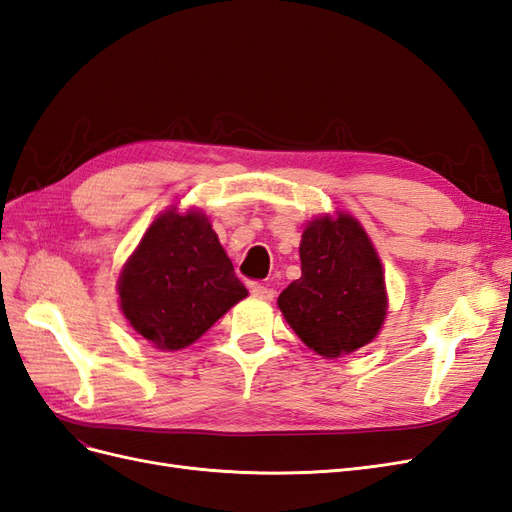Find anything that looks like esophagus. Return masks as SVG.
<instances>
[{"mask_svg": "<svg viewBox=\"0 0 512 512\" xmlns=\"http://www.w3.org/2000/svg\"><path fill=\"white\" fill-rule=\"evenodd\" d=\"M250 290L254 297H258L262 301H271L275 297V290L269 286H262V284H250Z\"/></svg>", "mask_w": 512, "mask_h": 512, "instance_id": "obj_1", "label": "esophagus"}]
</instances>
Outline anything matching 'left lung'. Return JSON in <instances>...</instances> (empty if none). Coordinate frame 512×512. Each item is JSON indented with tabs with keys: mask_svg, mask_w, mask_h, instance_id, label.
I'll return each instance as SVG.
<instances>
[{
	"mask_svg": "<svg viewBox=\"0 0 512 512\" xmlns=\"http://www.w3.org/2000/svg\"><path fill=\"white\" fill-rule=\"evenodd\" d=\"M301 277L277 299L301 342L327 359L363 348L382 329V262L352 215L316 218L301 237Z\"/></svg>",
	"mask_w": 512,
	"mask_h": 512,
	"instance_id": "1",
	"label": "left lung"
}]
</instances>
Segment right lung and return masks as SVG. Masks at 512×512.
Returning <instances> with one entry per match:
<instances>
[{"mask_svg":"<svg viewBox=\"0 0 512 512\" xmlns=\"http://www.w3.org/2000/svg\"><path fill=\"white\" fill-rule=\"evenodd\" d=\"M117 290L132 329L162 350L194 344L247 297L207 215L175 209L147 228Z\"/></svg>","mask_w":512,"mask_h":512,"instance_id":"right-lung-1","label":"right lung"}]
</instances>
